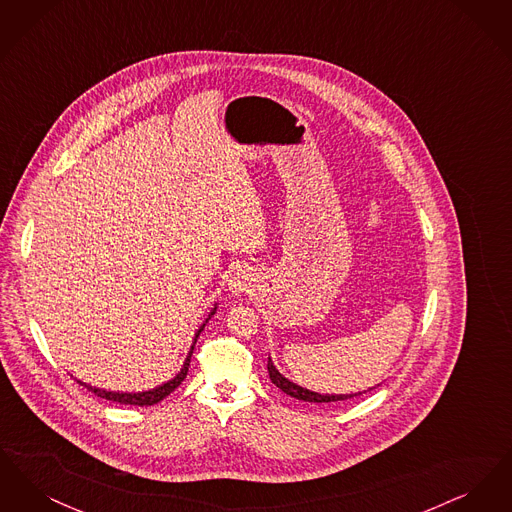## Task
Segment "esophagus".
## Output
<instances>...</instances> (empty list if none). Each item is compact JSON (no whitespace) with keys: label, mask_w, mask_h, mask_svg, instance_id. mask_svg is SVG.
I'll return each mask as SVG.
<instances>
[{"label":"esophagus","mask_w":512,"mask_h":512,"mask_svg":"<svg viewBox=\"0 0 512 512\" xmlns=\"http://www.w3.org/2000/svg\"><path fill=\"white\" fill-rule=\"evenodd\" d=\"M228 288H230V292L234 293V295H242V293L247 292V290L251 288V278H249V272L244 270V268L236 270V272L232 274V278H230V284H228Z\"/></svg>","instance_id":"obj_1"}]
</instances>
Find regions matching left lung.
<instances>
[{
    "label": "left lung",
    "mask_w": 512,
    "mask_h": 512,
    "mask_svg": "<svg viewBox=\"0 0 512 512\" xmlns=\"http://www.w3.org/2000/svg\"><path fill=\"white\" fill-rule=\"evenodd\" d=\"M267 368L268 376H270L272 384H276V388H280L284 393L292 395L295 399H301V401H309V403H332V401H343V399H351V397H357V395L365 393V391H361V393H355V395H353V393H349V395H320V393H315V391L305 390V388H301V386L290 382L288 378H284V376L276 370V366L272 365L270 359H268Z\"/></svg>",
    "instance_id": "1"
}]
</instances>
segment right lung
Masks as SVG:
<instances>
[{
	"mask_svg": "<svg viewBox=\"0 0 512 512\" xmlns=\"http://www.w3.org/2000/svg\"><path fill=\"white\" fill-rule=\"evenodd\" d=\"M213 313H215V311H213ZM203 326H205V324H203ZM201 330H203V328H201ZM201 330H199V332H201ZM199 332L195 334V341L199 338ZM192 353H194V345H192V349H190V353H188V359H186V363H184V368L176 374V378H172L171 382H167V384H163V386H159V388H155V390L142 391V393H117V391L98 390V388L86 386V384H82L80 380H76V382H78L80 386H86L88 390L92 391V393H96L98 397H103V399H109V401H115V403H121V405L147 407V405H155V403L163 401L167 395H171L172 391L176 390V388L184 382V378H186V374H188V368H190Z\"/></svg>",
	"mask_w": 512,
	"mask_h": 512,
	"instance_id": "1",
	"label": "right lung"
}]
</instances>
